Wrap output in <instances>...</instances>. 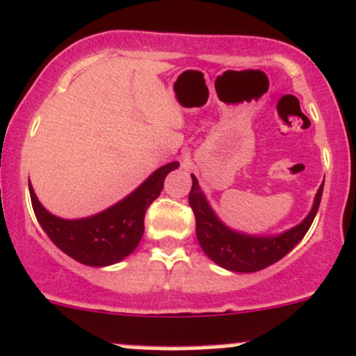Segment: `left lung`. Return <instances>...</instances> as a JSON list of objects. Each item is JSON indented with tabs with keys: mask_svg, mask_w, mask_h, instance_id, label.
<instances>
[{
	"mask_svg": "<svg viewBox=\"0 0 356 356\" xmlns=\"http://www.w3.org/2000/svg\"><path fill=\"white\" fill-rule=\"evenodd\" d=\"M193 186L190 191V207L195 213L197 223V237L203 252H205L215 264L234 273H255L274 264L279 259L293 250L309 230L311 223L316 217L319 203H321L323 185L319 186L314 205L309 215L294 229L284 232L275 237H252V235L238 234L230 230L215 217L205 197L200 191L197 178L191 175Z\"/></svg>",
	"mask_w": 356,
	"mask_h": 356,
	"instance_id": "left-lung-1",
	"label": "left lung"
}]
</instances>
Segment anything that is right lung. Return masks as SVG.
<instances>
[{
	"label": "right lung",
	"mask_w": 356,
	"mask_h": 356,
	"mask_svg": "<svg viewBox=\"0 0 356 356\" xmlns=\"http://www.w3.org/2000/svg\"><path fill=\"white\" fill-rule=\"evenodd\" d=\"M177 168V161L161 166L129 197L89 218L63 220L49 213L30 185L31 205L42 229L62 252L86 266H111L138 247L145 232L146 210L161 193L166 175Z\"/></svg>",
	"instance_id": "add662e5"
}]
</instances>
